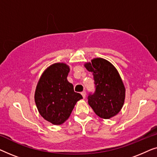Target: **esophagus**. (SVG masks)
Wrapping results in <instances>:
<instances>
[{"instance_id": "34e87169", "label": "esophagus", "mask_w": 157, "mask_h": 157, "mask_svg": "<svg viewBox=\"0 0 157 157\" xmlns=\"http://www.w3.org/2000/svg\"><path fill=\"white\" fill-rule=\"evenodd\" d=\"M81 95H82L83 98H86V91L81 92Z\"/></svg>"}]
</instances>
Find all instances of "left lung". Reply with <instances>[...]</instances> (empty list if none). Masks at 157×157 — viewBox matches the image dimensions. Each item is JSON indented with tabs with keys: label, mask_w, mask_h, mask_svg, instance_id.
I'll return each mask as SVG.
<instances>
[{
	"label": "left lung",
	"mask_w": 157,
	"mask_h": 157,
	"mask_svg": "<svg viewBox=\"0 0 157 157\" xmlns=\"http://www.w3.org/2000/svg\"><path fill=\"white\" fill-rule=\"evenodd\" d=\"M84 66L93 74L96 91L89 96V106L98 117L109 119L117 114L124 106L126 89L117 68L102 58H94Z\"/></svg>",
	"instance_id": "1"
}]
</instances>
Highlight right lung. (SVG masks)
<instances>
[{
    "mask_svg": "<svg viewBox=\"0 0 157 157\" xmlns=\"http://www.w3.org/2000/svg\"><path fill=\"white\" fill-rule=\"evenodd\" d=\"M69 71L66 63H53L43 72L36 88L34 99L38 112L54 125L64 123L77 101L83 98L67 80Z\"/></svg>",
    "mask_w": 157,
    "mask_h": 157,
    "instance_id": "1",
    "label": "right lung"
}]
</instances>
